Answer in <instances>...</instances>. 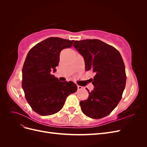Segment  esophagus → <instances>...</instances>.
<instances>
[{
	"label": "esophagus",
	"instance_id": "obj_1",
	"mask_svg": "<svg viewBox=\"0 0 147 147\" xmlns=\"http://www.w3.org/2000/svg\"><path fill=\"white\" fill-rule=\"evenodd\" d=\"M77 88H78V90H83V89L84 88L83 86H77Z\"/></svg>",
	"mask_w": 147,
	"mask_h": 147
}]
</instances>
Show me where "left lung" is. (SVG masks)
I'll return each instance as SVG.
<instances>
[{
  "label": "left lung",
  "instance_id": "8db88e82",
  "mask_svg": "<svg viewBox=\"0 0 147 147\" xmlns=\"http://www.w3.org/2000/svg\"><path fill=\"white\" fill-rule=\"evenodd\" d=\"M73 46L82 55L85 70L96 74L91 82L94 88L80 102L83 113L93 119L107 116L121 100L126 86L125 66L119 52L100 40L75 41Z\"/></svg>",
  "mask_w": 147,
  "mask_h": 147
}]
</instances>
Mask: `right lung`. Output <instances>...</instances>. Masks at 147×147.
Returning <instances> with one entry per match:
<instances>
[{
	"instance_id": "add662e5",
	"label": "right lung",
	"mask_w": 147,
	"mask_h": 147,
	"mask_svg": "<svg viewBox=\"0 0 147 147\" xmlns=\"http://www.w3.org/2000/svg\"><path fill=\"white\" fill-rule=\"evenodd\" d=\"M74 40L50 37L30 49L22 70V88L28 104L42 116L55 114L63 107L67 97L77 91L72 82H60L51 75L58 66L59 55Z\"/></svg>"
}]
</instances>
